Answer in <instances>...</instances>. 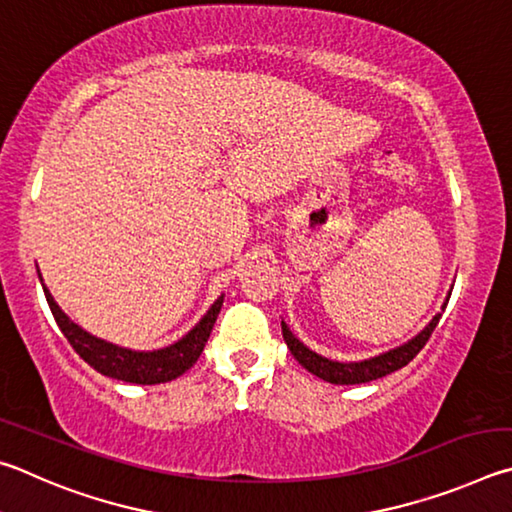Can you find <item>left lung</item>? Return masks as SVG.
I'll return each mask as SVG.
<instances>
[{
    "instance_id": "left-lung-1",
    "label": "left lung",
    "mask_w": 512,
    "mask_h": 512,
    "mask_svg": "<svg viewBox=\"0 0 512 512\" xmlns=\"http://www.w3.org/2000/svg\"><path fill=\"white\" fill-rule=\"evenodd\" d=\"M438 319H441V315H436L414 339H409L407 344H402L398 348H393V351H387L382 355L369 357V360H362V362L328 360V357L310 351L306 344L299 342V339L292 335V330L288 328L285 321H281V328H283L285 344H288L290 353L294 355V360H297L303 369H308L312 375H317V378L326 380L330 384H364V382L384 378V375L398 371V369H402V366H407L411 360H414V357L423 351L427 339L432 337Z\"/></svg>"
}]
</instances>
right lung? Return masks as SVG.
Wrapping results in <instances>:
<instances>
[{
  "label": "right lung",
  "mask_w": 512,
  "mask_h": 512,
  "mask_svg": "<svg viewBox=\"0 0 512 512\" xmlns=\"http://www.w3.org/2000/svg\"><path fill=\"white\" fill-rule=\"evenodd\" d=\"M42 281V276H40ZM44 288V285H42ZM44 297H47L49 308L53 312L58 328L62 335L67 337V342L74 346V351L83 357V360L94 366L98 373L107 375V378L132 382V384H161L179 378L197 362V357L202 355L206 339L211 335V328L215 319L220 315L224 297H218L209 312L197 321L191 333H186L179 342L170 344L159 351H130V348L116 346L89 335L87 330L74 324L60 306L53 301L51 292L44 288Z\"/></svg>",
  "instance_id": "right-lung-1"
}]
</instances>
